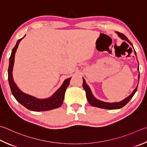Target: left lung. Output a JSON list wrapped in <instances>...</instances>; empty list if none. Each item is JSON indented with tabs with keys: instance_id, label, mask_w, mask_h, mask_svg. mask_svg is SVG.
Here are the masks:
<instances>
[{
	"instance_id": "8db88e82",
	"label": "left lung",
	"mask_w": 147,
	"mask_h": 147,
	"mask_svg": "<svg viewBox=\"0 0 147 147\" xmlns=\"http://www.w3.org/2000/svg\"><path fill=\"white\" fill-rule=\"evenodd\" d=\"M116 33L118 34L120 38L123 40H126L127 42H129V43L133 47V45L132 44L131 42H130L129 40L127 38V37L126 36H125L123 34L119 33V32H116ZM134 53H135V55H136V53L135 50H134ZM138 70H139V67H138ZM138 78H140V76H138ZM83 87H84V90H85V92H86L87 99L88 100V102L89 103L90 105H92L93 107H96L101 108V109H111V110H112V109H121L123 107H124L130 100V99H131V98L133 97V96L134 95L135 92H136L137 89H138V87H137L134 90V91H133L132 94L129 96H128L127 98H125V100H123L121 101H120V102L107 103V102H104V101L98 100L96 99V98H95L94 96H93L92 92H91V91H90L89 87L86 84V83H85V81L84 78H83Z\"/></svg>"
}]
</instances>
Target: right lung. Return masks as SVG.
<instances>
[{
    "label": "right lung",
    "instance_id": "right-lung-1",
    "mask_svg": "<svg viewBox=\"0 0 147 147\" xmlns=\"http://www.w3.org/2000/svg\"><path fill=\"white\" fill-rule=\"evenodd\" d=\"M23 38L18 40L17 44L12 49L11 54L9 57V67L7 72H8V81L12 94L21 105L24 106L26 108H27L30 111L37 112L46 111L60 107L63 103L65 90L67 89V87L69 86V83H70L71 78L66 79L60 89H58L57 91L51 97L44 100L38 99V98H36L22 92L17 87L14 81H13L12 69L13 64H14L15 54L16 50L18 47V44Z\"/></svg>",
    "mask_w": 147,
    "mask_h": 147
}]
</instances>
